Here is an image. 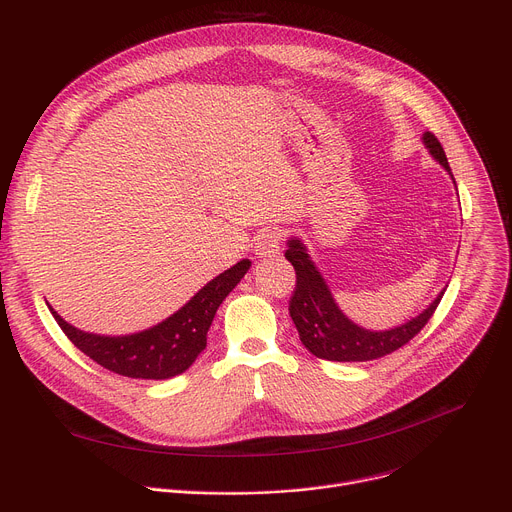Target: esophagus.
I'll return each mask as SVG.
<instances>
[{
    "label": "esophagus",
    "instance_id": "obj_1",
    "mask_svg": "<svg viewBox=\"0 0 512 512\" xmlns=\"http://www.w3.org/2000/svg\"><path fill=\"white\" fill-rule=\"evenodd\" d=\"M279 241H281V233L275 229H267L261 231L255 243V255L261 259H271L279 253Z\"/></svg>",
    "mask_w": 512,
    "mask_h": 512
}]
</instances>
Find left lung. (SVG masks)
<instances>
[{"label":"left lung","instance_id":"left-lung-1","mask_svg":"<svg viewBox=\"0 0 512 512\" xmlns=\"http://www.w3.org/2000/svg\"><path fill=\"white\" fill-rule=\"evenodd\" d=\"M423 143L429 154L452 174L442 143L437 141V137L431 131L423 133ZM285 259L296 269V289L289 298V316L300 332L302 344L314 356L326 360L364 362L399 350L415 334L421 332V328L429 322L444 296L442 291V294L429 304L427 310H423L419 316L397 328L371 332L356 326L338 310L324 277L312 263L302 241H287Z\"/></svg>","mask_w":512,"mask_h":512}]
</instances>
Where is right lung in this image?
Instances as JSON below:
<instances>
[{
  "label": "right lung",
  "mask_w": 512,
  "mask_h": 512,
  "mask_svg": "<svg viewBox=\"0 0 512 512\" xmlns=\"http://www.w3.org/2000/svg\"><path fill=\"white\" fill-rule=\"evenodd\" d=\"M249 267V259L239 261L208 281L176 314L150 330L129 336H99L77 330L48 308L68 340L103 369L129 379H170L184 373L206 348V332L218 306Z\"/></svg>",
  "instance_id": "add662e5"
}]
</instances>
